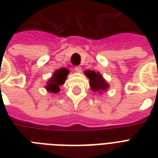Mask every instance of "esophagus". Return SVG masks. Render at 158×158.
Segmentation results:
<instances>
[{"instance_id":"esophagus-1","label":"esophagus","mask_w":158,"mask_h":158,"mask_svg":"<svg viewBox=\"0 0 158 158\" xmlns=\"http://www.w3.org/2000/svg\"><path fill=\"white\" fill-rule=\"evenodd\" d=\"M74 69H75V71H76L77 73H81L82 72V68L80 66H76L74 68Z\"/></svg>"}]
</instances>
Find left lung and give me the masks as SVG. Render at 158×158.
Listing matches in <instances>:
<instances>
[{
	"label": "left lung",
	"instance_id": "left-lung-1",
	"mask_svg": "<svg viewBox=\"0 0 158 158\" xmlns=\"http://www.w3.org/2000/svg\"><path fill=\"white\" fill-rule=\"evenodd\" d=\"M84 74L89 79L90 89L94 93L102 94L104 92H106V90L110 88L109 84L106 81V79L99 72L87 69L84 71Z\"/></svg>",
	"mask_w": 158,
	"mask_h": 158
}]
</instances>
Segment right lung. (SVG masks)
Instances as JSON below:
<instances>
[{
    "instance_id": "obj_1",
    "label": "right lung",
    "mask_w": 158,
    "mask_h": 158,
    "mask_svg": "<svg viewBox=\"0 0 158 158\" xmlns=\"http://www.w3.org/2000/svg\"><path fill=\"white\" fill-rule=\"evenodd\" d=\"M69 70L65 68H60L52 74V77L47 82L46 90L51 94H57L60 92V86L64 84Z\"/></svg>"
}]
</instances>
